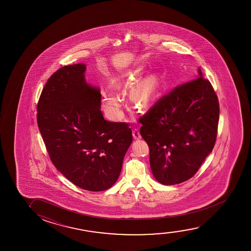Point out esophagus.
Segmentation results:
<instances>
[{
    "instance_id": "esophagus-1",
    "label": "esophagus",
    "mask_w": 251,
    "mask_h": 251,
    "mask_svg": "<svg viewBox=\"0 0 251 251\" xmlns=\"http://www.w3.org/2000/svg\"><path fill=\"white\" fill-rule=\"evenodd\" d=\"M133 136H134L135 140L141 139V134H140V132L138 130V128H134V130H133Z\"/></svg>"
}]
</instances>
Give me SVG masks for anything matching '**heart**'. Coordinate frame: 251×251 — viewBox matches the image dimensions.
<instances>
[{
    "mask_svg": "<svg viewBox=\"0 0 251 251\" xmlns=\"http://www.w3.org/2000/svg\"><path fill=\"white\" fill-rule=\"evenodd\" d=\"M151 92L149 87H140L135 90L131 99L134 105L139 109H143L148 106L151 98ZM103 108L109 117L113 119H118L122 115V104L119 97L112 92H104L102 100Z\"/></svg>",
    "mask_w": 251,
    "mask_h": 251,
    "instance_id": "b5f03b06",
    "label": "heart"
}]
</instances>
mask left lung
<instances>
[{
	"mask_svg": "<svg viewBox=\"0 0 251 251\" xmlns=\"http://www.w3.org/2000/svg\"><path fill=\"white\" fill-rule=\"evenodd\" d=\"M198 71L199 77L175 86L139 118L151 172L165 185L191 178L215 145L219 100L209 80Z\"/></svg>",
	"mask_w": 251,
	"mask_h": 251,
	"instance_id": "left-lung-1",
	"label": "left lung"
}]
</instances>
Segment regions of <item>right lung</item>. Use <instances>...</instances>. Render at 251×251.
I'll list each match as a JSON object with an SVG mask.
<instances>
[{"label":"right lung","instance_id":"right-lung-1","mask_svg":"<svg viewBox=\"0 0 251 251\" xmlns=\"http://www.w3.org/2000/svg\"><path fill=\"white\" fill-rule=\"evenodd\" d=\"M82 63L64 66L45 84L37 106L38 128L55 168L89 191L112 187L133 135L127 123L103 117L101 93L86 83Z\"/></svg>","mask_w":251,"mask_h":251}]
</instances>
